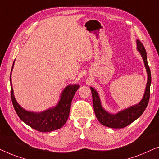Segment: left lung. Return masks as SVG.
Segmentation results:
<instances>
[{"label": "left lung", "mask_w": 159, "mask_h": 159, "mask_svg": "<svg viewBox=\"0 0 159 159\" xmlns=\"http://www.w3.org/2000/svg\"><path fill=\"white\" fill-rule=\"evenodd\" d=\"M137 49L143 58L146 72L148 74V81L145 93H144L143 98L139 103L122 110L116 114L111 113L105 111V109L103 108L102 106L101 100L98 92L92 86L90 87L91 91H92L93 106H94L95 115H96V117L99 121L100 122V124H102L103 126H107V127L121 129L129 125L133 121H134L139 117H140V116L145 111L146 107L148 104L150 98V88H151V70H150L148 64L147 53H146L145 48L144 47L143 44L139 40H137Z\"/></svg>", "instance_id": "left-lung-1"}]
</instances>
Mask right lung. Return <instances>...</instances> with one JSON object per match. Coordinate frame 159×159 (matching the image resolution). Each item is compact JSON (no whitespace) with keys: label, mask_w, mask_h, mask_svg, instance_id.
<instances>
[{"label":"right lung","mask_w":159,"mask_h":159,"mask_svg":"<svg viewBox=\"0 0 159 159\" xmlns=\"http://www.w3.org/2000/svg\"><path fill=\"white\" fill-rule=\"evenodd\" d=\"M14 65V62L11 72ZM11 72L10 75L11 97L14 110L20 119L31 128L41 132H52L62 127L69 117L72 99L80 86L78 84L67 86L60 94L58 103L54 107L42 112L28 111L21 107L16 100L11 84Z\"/></svg>","instance_id":"1"}]
</instances>
